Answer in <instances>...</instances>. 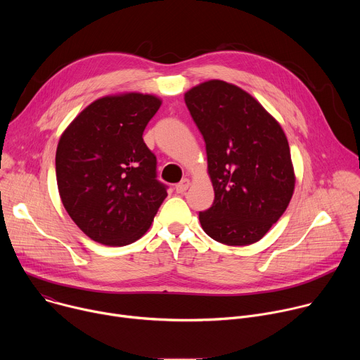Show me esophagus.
<instances>
[{
    "label": "esophagus",
    "instance_id": "1",
    "mask_svg": "<svg viewBox=\"0 0 360 360\" xmlns=\"http://www.w3.org/2000/svg\"><path fill=\"white\" fill-rule=\"evenodd\" d=\"M189 185H191V181L185 178V179H182L179 184L175 185V191H176L178 193H184V192L189 188Z\"/></svg>",
    "mask_w": 360,
    "mask_h": 360
}]
</instances>
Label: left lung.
<instances>
[{"mask_svg":"<svg viewBox=\"0 0 360 360\" xmlns=\"http://www.w3.org/2000/svg\"><path fill=\"white\" fill-rule=\"evenodd\" d=\"M185 104L207 143L212 207L199 212L212 239L243 246L258 242L283 215L295 189L286 135L242 88L221 79L185 92Z\"/></svg>","mask_w":360,"mask_h":360,"instance_id":"1","label":"left lung"}]
</instances>
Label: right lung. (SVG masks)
<instances>
[{"label":"right lung","mask_w":360,"mask_h":360,"mask_svg":"<svg viewBox=\"0 0 360 360\" xmlns=\"http://www.w3.org/2000/svg\"><path fill=\"white\" fill-rule=\"evenodd\" d=\"M162 101L125 92L89 104L63 132L56 155L63 205L92 240L124 246L150 226L167 186L142 134Z\"/></svg>","instance_id":"obj_1"}]
</instances>
